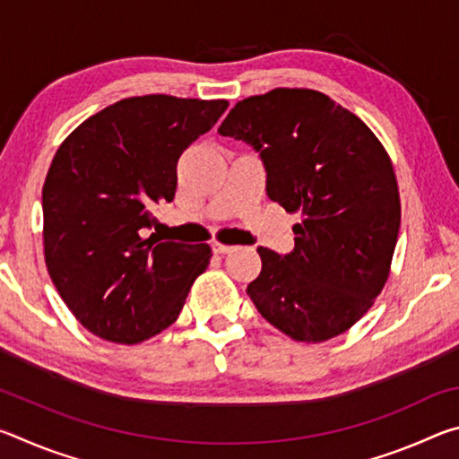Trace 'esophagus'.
<instances>
[{"mask_svg": "<svg viewBox=\"0 0 459 459\" xmlns=\"http://www.w3.org/2000/svg\"><path fill=\"white\" fill-rule=\"evenodd\" d=\"M211 247H212V251H214V253H229V251H232V248H235V247H230V245H222V243H212Z\"/></svg>", "mask_w": 459, "mask_h": 459, "instance_id": "esophagus-1", "label": "esophagus"}]
</instances>
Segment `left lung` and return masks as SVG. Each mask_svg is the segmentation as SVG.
Returning <instances> with one entry per match:
<instances>
[{"label":"left lung","mask_w":459,"mask_h":459,"mask_svg":"<svg viewBox=\"0 0 459 459\" xmlns=\"http://www.w3.org/2000/svg\"><path fill=\"white\" fill-rule=\"evenodd\" d=\"M219 134L259 153L267 196L301 212L295 247H259L247 293L287 336L324 342L368 312L388 277L401 224L385 147L348 108L309 89H275L230 108Z\"/></svg>","instance_id":"left-lung-1"}]
</instances>
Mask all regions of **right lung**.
I'll return each mask as SVG.
<instances>
[{"label": "right lung", "instance_id": "1", "mask_svg": "<svg viewBox=\"0 0 459 459\" xmlns=\"http://www.w3.org/2000/svg\"><path fill=\"white\" fill-rule=\"evenodd\" d=\"M227 107L221 99H123L58 147L42 190L44 255L60 298L89 332L135 344L180 316L212 248L145 238V230L155 204L174 200L180 155Z\"/></svg>", "mask_w": 459, "mask_h": 459}]
</instances>
